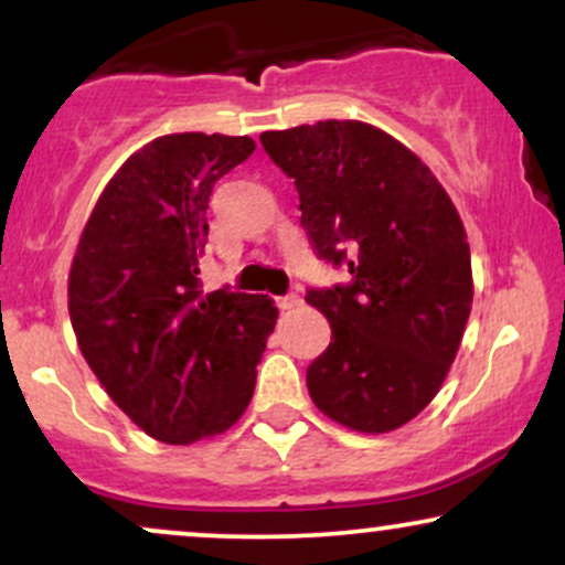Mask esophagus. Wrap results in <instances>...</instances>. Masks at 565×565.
<instances>
[{
  "label": "esophagus",
  "instance_id": "1",
  "mask_svg": "<svg viewBox=\"0 0 565 565\" xmlns=\"http://www.w3.org/2000/svg\"><path fill=\"white\" fill-rule=\"evenodd\" d=\"M276 305H278V308H281V310H291V308H297V305H302V297H300V295H287V297H278Z\"/></svg>",
  "mask_w": 565,
  "mask_h": 565
}]
</instances>
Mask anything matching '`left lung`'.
I'll return each mask as SVG.
<instances>
[{"instance_id": "1", "label": "left lung", "mask_w": 565, "mask_h": 565, "mask_svg": "<svg viewBox=\"0 0 565 565\" xmlns=\"http://www.w3.org/2000/svg\"><path fill=\"white\" fill-rule=\"evenodd\" d=\"M295 180L302 228L353 281L310 289L332 342L308 366V393L350 430L391 433L436 398L472 305L470 244L457 206L417 153L366 121L263 132Z\"/></svg>"}]
</instances>
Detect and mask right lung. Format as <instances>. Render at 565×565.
Returning a JSON list of instances; mask_svg holds the SVG:
<instances>
[{
	"label": "right lung",
	"mask_w": 565,
	"mask_h": 565,
	"mask_svg": "<svg viewBox=\"0 0 565 565\" xmlns=\"http://www.w3.org/2000/svg\"><path fill=\"white\" fill-rule=\"evenodd\" d=\"M255 151L231 135H164L103 188L68 274L76 342L111 401L148 436H220L249 406L278 308L268 295H204L212 188Z\"/></svg>",
	"instance_id": "add662e5"
}]
</instances>
